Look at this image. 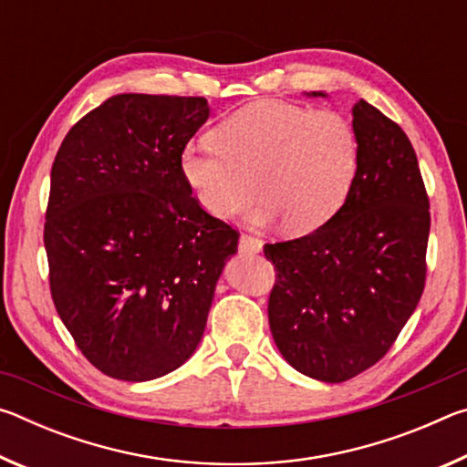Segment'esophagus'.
I'll list each match as a JSON object with an SVG mask.
<instances>
[{
	"label": "esophagus",
	"instance_id": "34e87169",
	"mask_svg": "<svg viewBox=\"0 0 467 467\" xmlns=\"http://www.w3.org/2000/svg\"><path fill=\"white\" fill-rule=\"evenodd\" d=\"M262 247H264V243L259 239H253V236L243 234L239 239V251L247 253V255H255V253L262 251Z\"/></svg>",
	"mask_w": 467,
	"mask_h": 467
}]
</instances>
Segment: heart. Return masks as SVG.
Masks as SVG:
<instances>
[{"mask_svg":"<svg viewBox=\"0 0 467 467\" xmlns=\"http://www.w3.org/2000/svg\"><path fill=\"white\" fill-rule=\"evenodd\" d=\"M214 140L189 144L181 172L197 203L220 220L249 203L253 182L262 197L253 226L284 220L290 233H311L336 214L357 177V131L336 110L257 100L220 123Z\"/></svg>","mask_w":467,"mask_h":467,"instance_id":"1","label":"heart"}]
</instances>
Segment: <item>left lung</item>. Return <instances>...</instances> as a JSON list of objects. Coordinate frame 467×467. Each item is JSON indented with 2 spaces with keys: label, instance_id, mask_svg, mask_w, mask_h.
Wrapping results in <instances>:
<instances>
[{
  "label": "left lung",
  "instance_id": "left-lung-1",
  "mask_svg": "<svg viewBox=\"0 0 467 467\" xmlns=\"http://www.w3.org/2000/svg\"><path fill=\"white\" fill-rule=\"evenodd\" d=\"M352 128L358 169L342 208L311 234L264 247L278 270L267 305L274 342L292 368L326 383L383 358L426 278L431 214L414 148L362 99Z\"/></svg>",
  "mask_w": 467,
  "mask_h": 467
}]
</instances>
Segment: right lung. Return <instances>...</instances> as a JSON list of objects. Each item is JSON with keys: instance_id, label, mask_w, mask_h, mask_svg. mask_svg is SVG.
Segmentation results:
<instances>
[{"instance_id": "right-lung-1", "label": "right lung", "mask_w": 467, "mask_h": 467, "mask_svg": "<svg viewBox=\"0 0 467 467\" xmlns=\"http://www.w3.org/2000/svg\"><path fill=\"white\" fill-rule=\"evenodd\" d=\"M202 97L117 94L55 156L45 249L55 309L102 373L152 381L202 342L239 234L202 210L181 154L208 121Z\"/></svg>"}]
</instances>
